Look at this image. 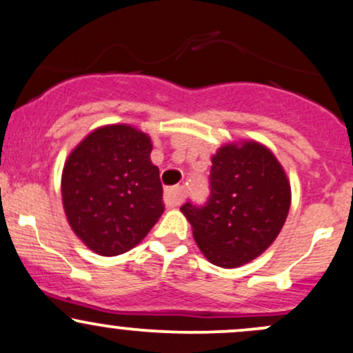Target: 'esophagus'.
<instances>
[{
  "label": "esophagus",
  "instance_id": "esophagus-1",
  "mask_svg": "<svg viewBox=\"0 0 353 353\" xmlns=\"http://www.w3.org/2000/svg\"><path fill=\"white\" fill-rule=\"evenodd\" d=\"M183 199H184L183 188L168 189V191H165V194H164V201H165V204H168L169 208L179 206V204L183 203Z\"/></svg>",
  "mask_w": 353,
  "mask_h": 353
}]
</instances>
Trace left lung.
Here are the masks:
<instances>
[{
	"label": "left lung",
	"instance_id": "8db88e82",
	"mask_svg": "<svg viewBox=\"0 0 353 353\" xmlns=\"http://www.w3.org/2000/svg\"><path fill=\"white\" fill-rule=\"evenodd\" d=\"M211 162L208 203H185L181 211L204 256L221 268H238L280 234L292 189L278 159L259 142L219 147Z\"/></svg>",
	"mask_w": 353,
	"mask_h": 353
}]
</instances>
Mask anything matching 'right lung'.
I'll use <instances>...</instances> for the list:
<instances>
[{
    "label": "right lung",
    "mask_w": 353,
    "mask_h": 353,
    "mask_svg": "<svg viewBox=\"0 0 353 353\" xmlns=\"http://www.w3.org/2000/svg\"><path fill=\"white\" fill-rule=\"evenodd\" d=\"M152 142L127 123L95 129L72 150L61 199L73 233L100 256L137 246L164 212Z\"/></svg>",
    "instance_id": "obj_1"
}]
</instances>
